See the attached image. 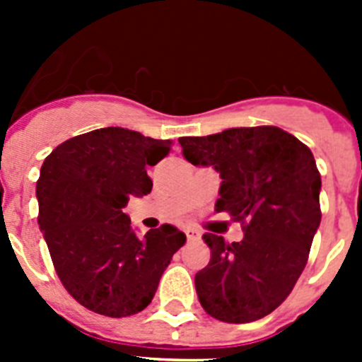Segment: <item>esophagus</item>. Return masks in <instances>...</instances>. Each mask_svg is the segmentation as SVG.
<instances>
[{"label": "esophagus", "instance_id": "34e87169", "mask_svg": "<svg viewBox=\"0 0 362 362\" xmlns=\"http://www.w3.org/2000/svg\"><path fill=\"white\" fill-rule=\"evenodd\" d=\"M185 233H187L188 241H197V239H201V233L194 228H187L185 230Z\"/></svg>", "mask_w": 362, "mask_h": 362}]
</instances>
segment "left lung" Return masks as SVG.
I'll return each instance as SVG.
<instances>
[{"label": "left lung", "mask_w": 362, "mask_h": 362, "mask_svg": "<svg viewBox=\"0 0 362 362\" xmlns=\"http://www.w3.org/2000/svg\"><path fill=\"white\" fill-rule=\"evenodd\" d=\"M179 143L188 163L219 174L216 212L245 223L239 243L203 235L212 257L196 274L201 306L223 322L257 321L290 296L321 223V175L312 150L277 127H241Z\"/></svg>", "instance_id": "obj_1"}]
</instances>
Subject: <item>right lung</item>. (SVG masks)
I'll return each mask as SVG.
<instances>
[{"instance_id": "right-lung-1", "label": "right lung", "mask_w": 362, "mask_h": 362, "mask_svg": "<svg viewBox=\"0 0 362 362\" xmlns=\"http://www.w3.org/2000/svg\"><path fill=\"white\" fill-rule=\"evenodd\" d=\"M168 152L170 141L107 127L66 139L45 159L37 223L63 286L85 308L107 317L145 310L187 241L172 225L137 238L123 212L130 197L150 194L146 168Z\"/></svg>"}]
</instances>
